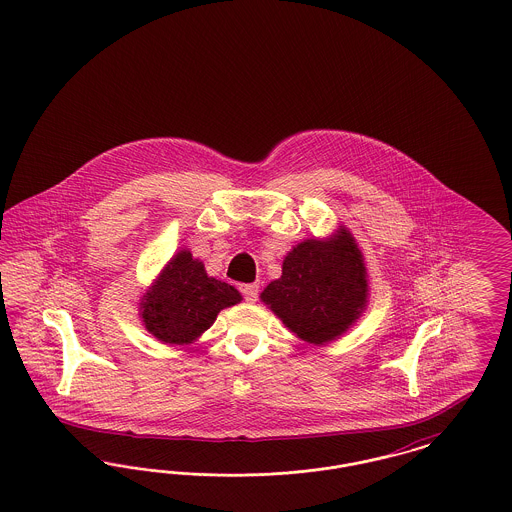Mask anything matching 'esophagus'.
Returning a JSON list of instances; mask_svg holds the SVG:
<instances>
[{
	"mask_svg": "<svg viewBox=\"0 0 512 512\" xmlns=\"http://www.w3.org/2000/svg\"><path fill=\"white\" fill-rule=\"evenodd\" d=\"M242 293H244L245 301L255 303L259 297V284H245L242 286Z\"/></svg>",
	"mask_w": 512,
	"mask_h": 512,
	"instance_id": "34e87169",
	"label": "esophagus"
}]
</instances>
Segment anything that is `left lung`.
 <instances>
[{"label": "left lung", "mask_w": 512, "mask_h": 512, "mask_svg": "<svg viewBox=\"0 0 512 512\" xmlns=\"http://www.w3.org/2000/svg\"><path fill=\"white\" fill-rule=\"evenodd\" d=\"M261 301L297 338L313 345L338 340L368 305L365 257L353 234L340 226L328 238L293 245Z\"/></svg>", "instance_id": "8db88e82"}]
</instances>
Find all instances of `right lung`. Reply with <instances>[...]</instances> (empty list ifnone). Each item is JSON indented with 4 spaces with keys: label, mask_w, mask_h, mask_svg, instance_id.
I'll return each mask as SVG.
<instances>
[{
    "label": "right lung",
    "mask_w": 512,
    "mask_h": 512,
    "mask_svg": "<svg viewBox=\"0 0 512 512\" xmlns=\"http://www.w3.org/2000/svg\"><path fill=\"white\" fill-rule=\"evenodd\" d=\"M242 301L234 286L207 274L188 249H180L140 299L147 332L167 345H188L213 326L222 309Z\"/></svg>",
    "instance_id": "add662e5"
}]
</instances>
